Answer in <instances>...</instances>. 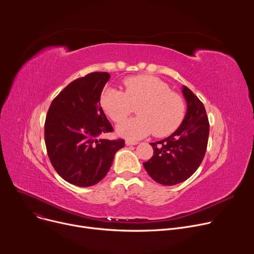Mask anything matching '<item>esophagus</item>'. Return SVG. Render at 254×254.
<instances>
[{
  "mask_svg": "<svg viewBox=\"0 0 254 254\" xmlns=\"http://www.w3.org/2000/svg\"><path fill=\"white\" fill-rule=\"evenodd\" d=\"M126 144H127V146H133V145H136V144H139V143L135 142V141H131V140H127V141H126Z\"/></svg>",
  "mask_w": 254,
  "mask_h": 254,
  "instance_id": "obj_1",
  "label": "esophagus"
}]
</instances>
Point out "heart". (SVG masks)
I'll list each match as a JSON object with an SVG mask.
<instances>
[{"instance_id":"1","label":"heart","mask_w":254,"mask_h":254,"mask_svg":"<svg viewBox=\"0 0 254 254\" xmlns=\"http://www.w3.org/2000/svg\"><path fill=\"white\" fill-rule=\"evenodd\" d=\"M125 92L107 88L101 95V106L112 122H124L136 106V115L118 127V131L137 140L154 131L156 136L172 133L181 124L186 104L161 79L150 75L128 77L124 81Z\"/></svg>"}]
</instances>
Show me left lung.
Segmentation results:
<instances>
[{
	"mask_svg": "<svg viewBox=\"0 0 254 254\" xmlns=\"http://www.w3.org/2000/svg\"><path fill=\"white\" fill-rule=\"evenodd\" d=\"M182 93L188 111L180 127L166 139L150 143L154 155L144 162L148 174L163 186H174L189 179L204 157L210 124L202 102L187 86Z\"/></svg>",
	"mask_w": 254,
	"mask_h": 254,
	"instance_id": "left-lung-1",
	"label": "left lung"
}]
</instances>
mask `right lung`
I'll return each instance as SVG.
<instances>
[{"label": "right lung", "mask_w": 254, "mask_h": 254, "mask_svg": "<svg viewBox=\"0 0 254 254\" xmlns=\"http://www.w3.org/2000/svg\"><path fill=\"white\" fill-rule=\"evenodd\" d=\"M106 72H94L71 82L53 100L44 124V141L58 174L74 186H94L107 174L125 140L99 139L113 131L100 106Z\"/></svg>", "instance_id": "1"}]
</instances>
